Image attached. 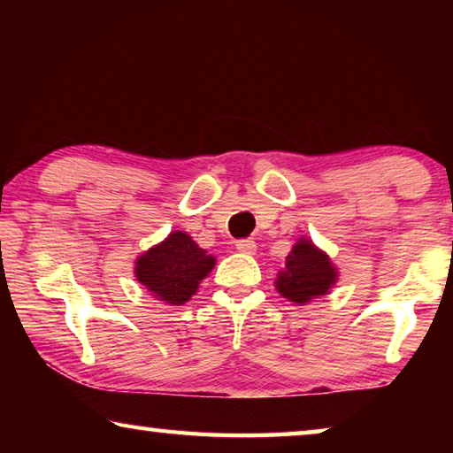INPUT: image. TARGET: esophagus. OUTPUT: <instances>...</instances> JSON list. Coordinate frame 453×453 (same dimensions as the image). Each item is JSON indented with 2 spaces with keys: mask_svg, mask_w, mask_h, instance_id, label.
Instances as JSON below:
<instances>
[{
  "mask_svg": "<svg viewBox=\"0 0 453 453\" xmlns=\"http://www.w3.org/2000/svg\"><path fill=\"white\" fill-rule=\"evenodd\" d=\"M235 250L242 251V254L254 256L256 250H257V245H256L254 240H240V242H235Z\"/></svg>",
  "mask_w": 453,
  "mask_h": 453,
  "instance_id": "34e87169",
  "label": "esophagus"
}]
</instances>
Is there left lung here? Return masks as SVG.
<instances>
[{
    "mask_svg": "<svg viewBox=\"0 0 453 453\" xmlns=\"http://www.w3.org/2000/svg\"><path fill=\"white\" fill-rule=\"evenodd\" d=\"M337 278L340 272L332 257L308 237H300L286 257V267L278 272L275 289L288 302L305 305L316 297L327 296Z\"/></svg>",
    "mask_w": 453,
    "mask_h": 453,
    "instance_id": "obj_1",
    "label": "left lung"
}]
</instances>
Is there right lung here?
Here are the masks:
<instances>
[{
  "instance_id": "right-lung-1",
  "label": "right lung",
  "mask_w": 453,
  "mask_h": 453,
  "mask_svg": "<svg viewBox=\"0 0 453 453\" xmlns=\"http://www.w3.org/2000/svg\"><path fill=\"white\" fill-rule=\"evenodd\" d=\"M216 265V257L191 240L188 232L175 229L164 242L137 256L134 275L156 300L183 305Z\"/></svg>"
}]
</instances>
